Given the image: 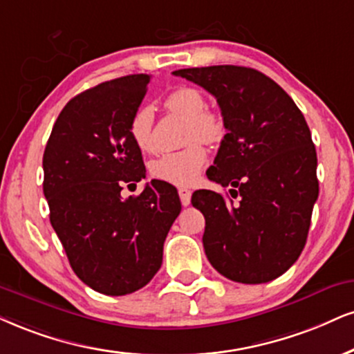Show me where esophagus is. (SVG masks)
Wrapping results in <instances>:
<instances>
[{
  "instance_id": "34e87169",
  "label": "esophagus",
  "mask_w": 354,
  "mask_h": 354,
  "mask_svg": "<svg viewBox=\"0 0 354 354\" xmlns=\"http://www.w3.org/2000/svg\"><path fill=\"white\" fill-rule=\"evenodd\" d=\"M178 197H180L182 205H184V207H187V205H190L192 192L189 189H185V187H180V189H178Z\"/></svg>"
}]
</instances>
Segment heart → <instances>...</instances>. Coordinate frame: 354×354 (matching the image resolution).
Here are the masks:
<instances>
[{
    "instance_id": "obj_1",
    "label": "heart",
    "mask_w": 354,
    "mask_h": 354,
    "mask_svg": "<svg viewBox=\"0 0 354 354\" xmlns=\"http://www.w3.org/2000/svg\"><path fill=\"white\" fill-rule=\"evenodd\" d=\"M165 110L187 118L184 149L165 152L151 162V174L160 180L176 185H190L197 180L207 162V151L200 142L215 144L225 136V123L221 116L207 110V98L197 88L180 86L170 91L164 100ZM131 138L139 149L152 152L154 142V113L151 106H139L129 123Z\"/></svg>"
}]
</instances>
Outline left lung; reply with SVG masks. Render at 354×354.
I'll return each mask as SVG.
<instances>
[{"label":"left lung","instance_id":"left-lung-1","mask_svg":"<svg viewBox=\"0 0 354 354\" xmlns=\"http://www.w3.org/2000/svg\"><path fill=\"white\" fill-rule=\"evenodd\" d=\"M172 73L216 98L226 129L207 177L231 187V197L212 190L192 195L205 216V254L234 282L282 276L304 250L318 198L317 151L302 111L254 68L213 65Z\"/></svg>","mask_w":354,"mask_h":354}]
</instances>
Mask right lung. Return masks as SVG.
<instances>
[{"label":"right lung","instance_id":"right-lung-1","mask_svg":"<svg viewBox=\"0 0 354 354\" xmlns=\"http://www.w3.org/2000/svg\"><path fill=\"white\" fill-rule=\"evenodd\" d=\"M149 80L126 75L73 97L42 157L52 228L78 279L104 295L136 292L156 276L182 210L176 187L162 180H151L138 197H121L126 184L146 177L129 123Z\"/></svg>","mask_w":354,"mask_h":354}]
</instances>
